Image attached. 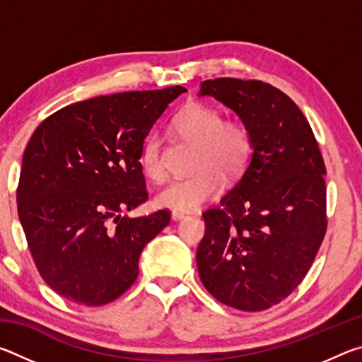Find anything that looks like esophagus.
<instances>
[{"label": "esophagus", "instance_id": "1", "mask_svg": "<svg viewBox=\"0 0 362 362\" xmlns=\"http://www.w3.org/2000/svg\"><path fill=\"white\" fill-rule=\"evenodd\" d=\"M187 216H188L187 212H180V211L170 212V217H173V220H182V218H185Z\"/></svg>", "mask_w": 362, "mask_h": 362}]
</instances>
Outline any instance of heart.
<instances>
[{
	"label": "heart",
	"instance_id": "heart-1",
	"mask_svg": "<svg viewBox=\"0 0 362 362\" xmlns=\"http://www.w3.org/2000/svg\"><path fill=\"white\" fill-rule=\"evenodd\" d=\"M180 137L198 145L192 177L170 180L156 194V204L170 211L198 209L223 187V175L235 179L247 166L252 140L247 127L238 119H223L217 108L193 102L180 110L174 119ZM140 168L151 180L164 177L161 144L155 136L145 140L140 151Z\"/></svg>",
	"mask_w": 362,
	"mask_h": 362
}]
</instances>
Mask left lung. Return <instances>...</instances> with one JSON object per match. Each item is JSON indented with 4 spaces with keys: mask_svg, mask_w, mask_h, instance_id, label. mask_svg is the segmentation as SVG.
I'll return each mask as SVG.
<instances>
[{
    "mask_svg": "<svg viewBox=\"0 0 362 362\" xmlns=\"http://www.w3.org/2000/svg\"><path fill=\"white\" fill-rule=\"evenodd\" d=\"M198 95L233 110L252 140L240 180L203 214L201 283L231 308L267 310L302 283L326 235V166L303 113L273 86L217 78Z\"/></svg>",
    "mask_w": 362,
    "mask_h": 362,
    "instance_id": "left-lung-1",
    "label": "left lung"
}]
</instances>
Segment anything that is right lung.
<instances>
[{"instance_id": "right-lung-1", "label": "right lung", "mask_w": 362, "mask_h": 362, "mask_svg": "<svg viewBox=\"0 0 362 362\" xmlns=\"http://www.w3.org/2000/svg\"><path fill=\"white\" fill-rule=\"evenodd\" d=\"M182 86L94 97L36 127L23 151L17 211L46 284L88 306L113 302L134 284L144 247L168 211L121 216L148 193L140 151Z\"/></svg>"}]
</instances>
